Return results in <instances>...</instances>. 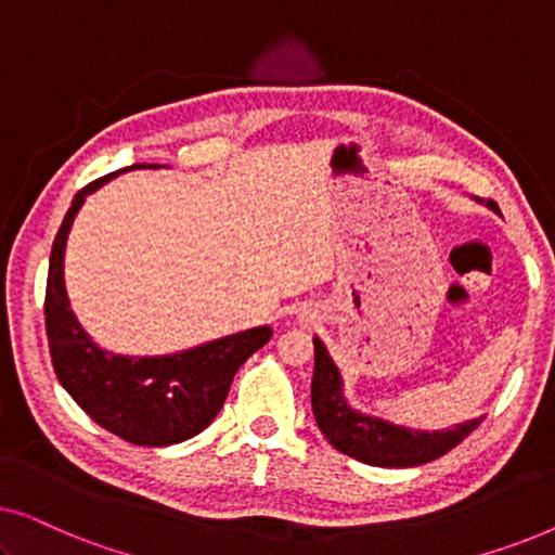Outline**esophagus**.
<instances>
[{"mask_svg": "<svg viewBox=\"0 0 555 555\" xmlns=\"http://www.w3.org/2000/svg\"><path fill=\"white\" fill-rule=\"evenodd\" d=\"M298 321L300 323H313V315H310V310H302V313H298Z\"/></svg>", "mask_w": 555, "mask_h": 555, "instance_id": "obj_1", "label": "esophagus"}]
</instances>
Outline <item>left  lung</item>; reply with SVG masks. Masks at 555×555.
<instances>
[{
    "mask_svg": "<svg viewBox=\"0 0 555 555\" xmlns=\"http://www.w3.org/2000/svg\"><path fill=\"white\" fill-rule=\"evenodd\" d=\"M488 207L500 215L495 202H488ZM313 346L315 369L310 384L313 416L323 437L348 457L374 467H416L442 457L482 422V416H477L450 429L427 431L361 412L346 399L344 376L323 340L313 336Z\"/></svg>",
    "mask_w": 555,
    "mask_h": 555,
    "instance_id": "1",
    "label": "left lung"
}]
</instances>
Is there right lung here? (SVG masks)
I'll use <instances>...</instances> for the list:
<instances>
[{"label":"right lung","instance_id":"right-lung-1","mask_svg":"<svg viewBox=\"0 0 555 555\" xmlns=\"http://www.w3.org/2000/svg\"><path fill=\"white\" fill-rule=\"evenodd\" d=\"M166 169L164 164H133L95 179L73 196L70 209L52 242L44 328L57 382L95 424L141 447H166L207 429L222 409L237 369L272 336L257 325L232 336L164 356H124L105 351L70 310L65 287V245L78 211L93 192L118 173Z\"/></svg>","mask_w":555,"mask_h":555}]
</instances>
